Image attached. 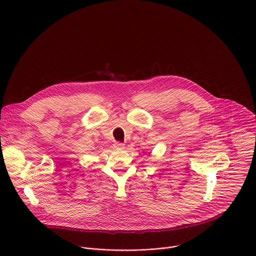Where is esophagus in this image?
<instances>
[{"instance_id":"esophagus-1","label":"esophagus","mask_w":256,"mask_h":256,"mask_svg":"<svg viewBox=\"0 0 256 256\" xmlns=\"http://www.w3.org/2000/svg\"><path fill=\"white\" fill-rule=\"evenodd\" d=\"M124 147V144H122V142H114V148H116V149H122Z\"/></svg>"}]
</instances>
